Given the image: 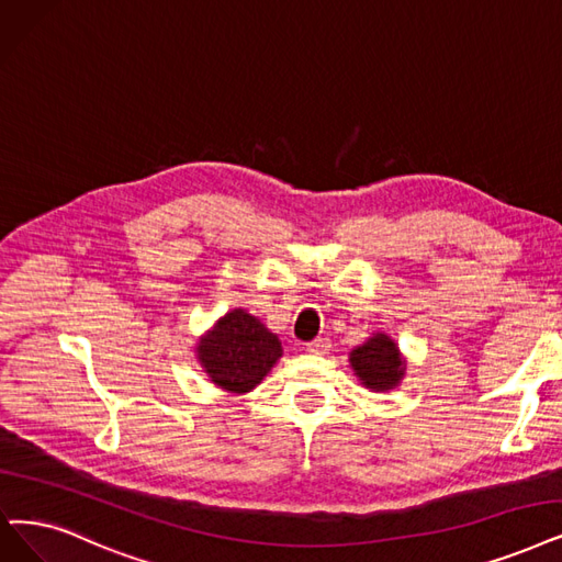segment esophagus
Instances as JSON below:
<instances>
[{
  "mask_svg": "<svg viewBox=\"0 0 562 562\" xmlns=\"http://www.w3.org/2000/svg\"><path fill=\"white\" fill-rule=\"evenodd\" d=\"M329 348H331V344H329L327 336H318L316 341H311L306 346V352H311V355H325V352H329Z\"/></svg>",
  "mask_w": 562,
  "mask_h": 562,
  "instance_id": "34e87169",
  "label": "esophagus"
}]
</instances>
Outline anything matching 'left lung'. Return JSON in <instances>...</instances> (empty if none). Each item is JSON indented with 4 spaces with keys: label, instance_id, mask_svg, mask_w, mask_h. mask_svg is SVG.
I'll return each mask as SVG.
<instances>
[{
    "label": "left lung",
    "instance_id": "8db88e82",
    "mask_svg": "<svg viewBox=\"0 0 562 562\" xmlns=\"http://www.w3.org/2000/svg\"><path fill=\"white\" fill-rule=\"evenodd\" d=\"M348 362L369 392L396 390L406 375V357L385 331H373L362 346L352 348Z\"/></svg>",
    "mask_w": 562,
    "mask_h": 562
}]
</instances>
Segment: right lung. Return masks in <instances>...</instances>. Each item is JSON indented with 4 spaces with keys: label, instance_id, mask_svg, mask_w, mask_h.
Segmentation results:
<instances>
[{
    "label": "right lung",
    "instance_id": "obj_1",
    "mask_svg": "<svg viewBox=\"0 0 562 562\" xmlns=\"http://www.w3.org/2000/svg\"><path fill=\"white\" fill-rule=\"evenodd\" d=\"M283 355L281 341L246 308H233L195 344V359L212 383L228 394L260 385Z\"/></svg>",
    "mask_w": 562,
    "mask_h": 562
}]
</instances>
